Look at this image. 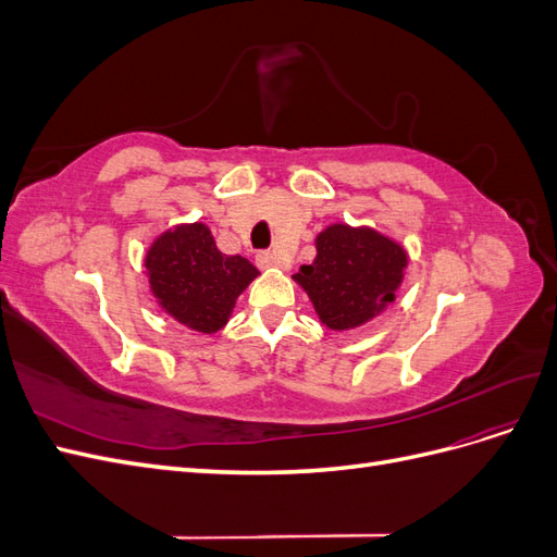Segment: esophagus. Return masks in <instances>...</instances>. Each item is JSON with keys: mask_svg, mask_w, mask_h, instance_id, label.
I'll return each mask as SVG.
<instances>
[{"mask_svg": "<svg viewBox=\"0 0 557 557\" xmlns=\"http://www.w3.org/2000/svg\"><path fill=\"white\" fill-rule=\"evenodd\" d=\"M256 262H258V267H260V269H269V267H276V264H278V262H276V256H274V252H269V250H262V252H258Z\"/></svg>", "mask_w": 557, "mask_h": 557, "instance_id": "1", "label": "esophagus"}]
</instances>
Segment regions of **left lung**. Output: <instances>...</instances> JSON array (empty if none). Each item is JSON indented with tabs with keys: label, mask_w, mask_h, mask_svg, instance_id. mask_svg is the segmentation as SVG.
<instances>
[{
	"label": "left lung",
	"mask_w": 557,
	"mask_h": 557,
	"mask_svg": "<svg viewBox=\"0 0 557 557\" xmlns=\"http://www.w3.org/2000/svg\"><path fill=\"white\" fill-rule=\"evenodd\" d=\"M318 256L295 274L330 330H352L395 299L407 252L369 227L330 225L315 239Z\"/></svg>",
	"instance_id": "1"
}]
</instances>
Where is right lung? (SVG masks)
Listing matches in <instances>:
<instances>
[{
	"instance_id": "add662e5",
	"label": "right lung",
	"mask_w": 557,
	"mask_h": 557,
	"mask_svg": "<svg viewBox=\"0 0 557 557\" xmlns=\"http://www.w3.org/2000/svg\"><path fill=\"white\" fill-rule=\"evenodd\" d=\"M146 269L160 307L205 334L227 323L237 297L260 274L246 258L218 250L211 230L201 223L164 232L150 246Z\"/></svg>"
}]
</instances>
